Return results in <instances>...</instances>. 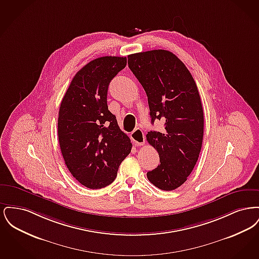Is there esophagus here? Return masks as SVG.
Returning a JSON list of instances; mask_svg holds the SVG:
<instances>
[{"mask_svg":"<svg viewBox=\"0 0 259 259\" xmlns=\"http://www.w3.org/2000/svg\"><path fill=\"white\" fill-rule=\"evenodd\" d=\"M131 139L135 146H143L145 144V134L139 128H137L134 132L131 133Z\"/></svg>","mask_w":259,"mask_h":259,"instance_id":"esophagus-1","label":"esophagus"}]
</instances>
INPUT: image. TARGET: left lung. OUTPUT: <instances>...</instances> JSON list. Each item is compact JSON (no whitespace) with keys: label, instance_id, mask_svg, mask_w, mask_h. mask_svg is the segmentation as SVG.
Segmentation results:
<instances>
[{"label":"left lung","instance_id":"1","mask_svg":"<svg viewBox=\"0 0 259 259\" xmlns=\"http://www.w3.org/2000/svg\"><path fill=\"white\" fill-rule=\"evenodd\" d=\"M128 65L147 93L151 123L164 122L161 132L147 134L160 158L147 177L161 190H174L185 184L202 148L204 113L197 85L185 64L168 50L128 55Z\"/></svg>","mask_w":259,"mask_h":259}]
</instances>
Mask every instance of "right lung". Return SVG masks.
I'll return each instance as SVG.
<instances>
[{
	"mask_svg": "<svg viewBox=\"0 0 259 259\" xmlns=\"http://www.w3.org/2000/svg\"><path fill=\"white\" fill-rule=\"evenodd\" d=\"M126 57L104 56L81 68L62 99L58 139L65 164L85 187L111 185L132 144L108 109L111 79L125 68Z\"/></svg>",
	"mask_w": 259,
	"mask_h": 259,
	"instance_id": "add662e5",
	"label": "right lung"
}]
</instances>
